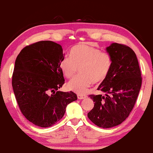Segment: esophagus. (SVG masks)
<instances>
[{"label":"esophagus","instance_id":"34e87169","mask_svg":"<svg viewBox=\"0 0 153 153\" xmlns=\"http://www.w3.org/2000/svg\"><path fill=\"white\" fill-rule=\"evenodd\" d=\"M86 97H87V96L85 94H80L77 95V98H78V99H79V100L84 99V98H85Z\"/></svg>","mask_w":153,"mask_h":153}]
</instances>
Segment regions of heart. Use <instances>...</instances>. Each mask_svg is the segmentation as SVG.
<instances>
[{"label": "heart", "mask_w": 153, "mask_h": 153, "mask_svg": "<svg viewBox=\"0 0 153 153\" xmlns=\"http://www.w3.org/2000/svg\"><path fill=\"white\" fill-rule=\"evenodd\" d=\"M111 65L112 59L109 53L82 43L71 49L70 57L65 56L60 61L59 68L67 79L72 78L79 68L81 74L72 79L67 87L74 92L83 94L91 83H100L107 78Z\"/></svg>", "instance_id": "obj_1"}]
</instances>
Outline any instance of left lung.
<instances>
[{"instance_id": "left-lung-1", "label": "left lung", "mask_w": 153, "mask_h": 153, "mask_svg": "<svg viewBox=\"0 0 153 153\" xmlns=\"http://www.w3.org/2000/svg\"><path fill=\"white\" fill-rule=\"evenodd\" d=\"M112 59L111 70L98 90L105 93L89 96L94 102L88 114L89 119L101 128H111L128 117L135 105L142 76L134 51L124 44L113 43L106 48Z\"/></svg>"}]
</instances>
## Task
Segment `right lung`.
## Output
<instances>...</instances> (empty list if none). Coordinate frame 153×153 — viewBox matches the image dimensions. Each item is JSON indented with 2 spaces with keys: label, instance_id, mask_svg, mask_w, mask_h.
I'll return each mask as SVG.
<instances>
[{
  "label": "right lung",
  "instance_id": "1",
  "mask_svg": "<svg viewBox=\"0 0 153 153\" xmlns=\"http://www.w3.org/2000/svg\"><path fill=\"white\" fill-rule=\"evenodd\" d=\"M62 47L52 41L27 46L15 62L12 87L22 114L30 123L50 127L62 118L69 103L77 100L73 91H58L65 79L59 68Z\"/></svg>",
  "mask_w": 153,
  "mask_h": 153
}]
</instances>
